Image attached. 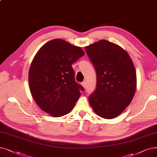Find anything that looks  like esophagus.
<instances>
[{
  "mask_svg": "<svg viewBox=\"0 0 157 157\" xmlns=\"http://www.w3.org/2000/svg\"><path fill=\"white\" fill-rule=\"evenodd\" d=\"M81 85H82L84 88H85L86 86V81H83L82 83H81Z\"/></svg>",
  "mask_w": 157,
  "mask_h": 157,
  "instance_id": "esophagus-1",
  "label": "esophagus"
}]
</instances>
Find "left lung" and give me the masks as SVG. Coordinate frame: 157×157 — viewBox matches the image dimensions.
I'll return each instance as SVG.
<instances>
[{"label": "left lung", "mask_w": 157, "mask_h": 157, "mask_svg": "<svg viewBox=\"0 0 157 157\" xmlns=\"http://www.w3.org/2000/svg\"><path fill=\"white\" fill-rule=\"evenodd\" d=\"M97 75L96 88L88 97L94 111L102 118L118 116L133 98L137 77L132 59L117 45L102 40L85 47Z\"/></svg>", "instance_id": "8db88e82"}]
</instances>
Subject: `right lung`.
Instances as JSON below:
<instances>
[{
    "instance_id": "add662e5",
    "label": "right lung",
    "mask_w": 157,
    "mask_h": 157,
    "mask_svg": "<svg viewBox=\"0 0 157 157\" xmlns=\"http://www.w3.org/2000/svg\"><path fill=\"white\" fill-rule=\"evenodd\" d=\"M85 55L80 47L61 39L44 45L34 58L29 72L33 99L45 112L61 117L74 108L84 88L75 81L72 64Z\"/></svg>"
}]
</instances>
